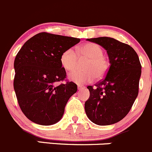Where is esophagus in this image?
Masks as SVG:
<instances>
[{"label": "esophagus", "mask_w": 152, "mask_h": 152, "mask_svg": "<svg viewBox=\"0 0 152 152\" xmlns=\"http://www.w3.org/2000/svg\"><path fill=\"white\" fill-rule=\"evenodd\" d=\"M85 87L83 86V85H78L77 86V88L79 91H80V90H82V89H85Z\"/></svg>", "instance_id": "obj_1"}]
</instances>
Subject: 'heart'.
<instances>
[{
	"mask_svg": "<svg viewBox=\"0 0 152 152\" xmlns=\"http://www.w3.org/2000/svg\"><path fill=\"white\" fill-rule=\"evenodd\" d=\"M103 53L102 48L99 45L87 43L78 48L77 55L71 48L64 50L61 53L60 61L64 70L71 71L77 66L79 58L88 59L84 66L86 70H73L68 74L69 80L82 85L93 82L95 77L100 79L105 76L109 68V63L103 56Z\"/></svg>",
	"mask_w": 152,
	"mask_h": 152,
	"instance_id": "b5f03b06",
	"label": "heart"
}]
</instances>
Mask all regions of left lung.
Instances as JSON below:
<instances>
[{
    "label": "left lung",
    "mask_w": 152,
    "mask_h": 152,
    "mask_svg": "<svg viewBox=\"0 0 152 152\" xmlns=\"http://www.w3.org/2000/svg\"><path fill=\"white\" fill-rule=\"evenodd\" d=\"M107 51L110 67L105 77L88 86L89 99L85 103L87 117L99 126L118 123L128 114L139 91L141 64L134 50L110 37L88 39Z\"/></svg>",
    "instance_id": "8db88e82"
}]
</instances>
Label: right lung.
<instances>
[{
  "label": "right lung",
  "mask_w": 152,
  "mask_h": 152,
  "mask_svg": "<svg viewBox=\"0 0 152 152\" xmlns=\"http://www.w3.org/2000/svg\"><path fill=\"white\" fill-rule=\"evenodd\" d=\"M80 42L73 37L41 32L26 41L14 61V90L19 106L33 123L50 126L63 117L70 97L77 91L66 77L61 55Z\"/></svg>",
  "instance_id": "add662e5"
}]
</instances>
